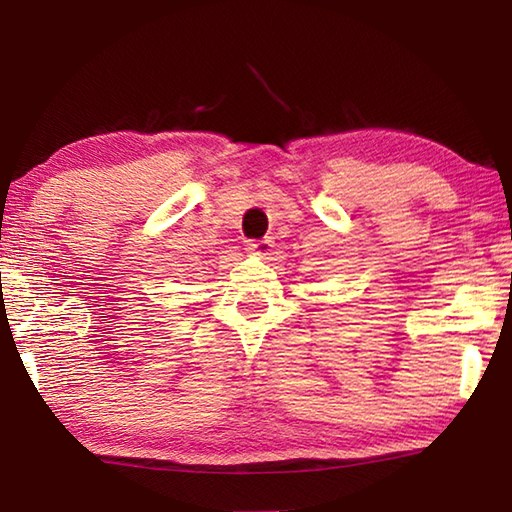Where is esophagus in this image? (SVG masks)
Here are the masks:
<instances>
[{"mask_svg": "<svg viewBox=\"0 0 512 512\" xmlns=\"http://www.w3.org/2000/svg\"><path fill=\"white\" fill-rule=\"evenodd\" d=\"M270 239H248V244H246V250L248 253H253V255H268V250H270Z\"/></svg>", "mask_w": 512, "mask_h": 512, "instance_id": "1", "label": "esophagus"}]
</instances>
